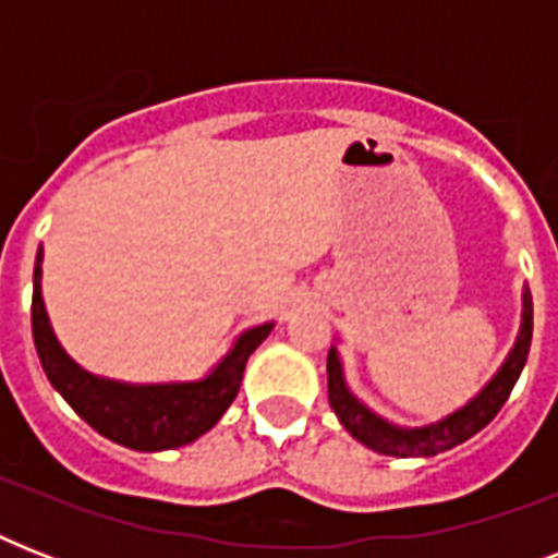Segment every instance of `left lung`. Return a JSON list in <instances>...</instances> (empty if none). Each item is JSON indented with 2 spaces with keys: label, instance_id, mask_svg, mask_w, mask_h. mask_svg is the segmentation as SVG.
<instances>
[{
  "label": "left lung",
  "instance_id": "8db88e82",
  "mask_svg": "<svg viewBox=\"0 0 558 558\" xmlns=\"http://www.w3.org/2000/svg\"><path fill=\"white\" fill-rule=\"evenodd\" d=\"M530 341H533V298H530V289H524L519 339L512 344L510 356L501 365V371L486 381V388L475 399H469L466 405L458 408L454 414L442 416V420L432 425H420V428H402V425L388 423L379 414H373L365 402H359L350 393L348 381H344L339 350L330 348V356H327V393H330V405L341 420V425L367 449L379 451V454H390V458H432V454H440V451H449L460 446V442H466L469 437H475L481 428L493 423L495 414L501 411V405L507 402L512 388H515L521 371H524Z\"/></svg>",
  "mask_w": 558,
  "mask_h": 558
}]
</instances>
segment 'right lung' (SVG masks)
Returning a JSON list of instances; mask_svg holds the SVG:
<instances>
[{"mask_svg": "<svg viewBox=\"0 0 558 558\" xmlns=\"http://www.w3.org/2000/svg\"><path fill=\"white\" fill-rule=\"evenodd\" d=\"M43 245L34 263V298H31V330L37 356L48 381L60 397L107 440L135 451H165L187 446L210 432L234 402L245 362L260 348L275 322L245 330L205 379L130 385L83 371L57 341L43 304Z\"/></svg>", "mask_w": 558, "mask_h": 558, "instance_id": "add662e5", "label": "right lung"}]
</instances>
